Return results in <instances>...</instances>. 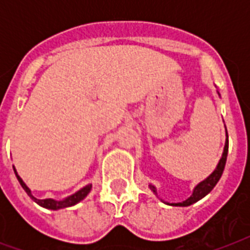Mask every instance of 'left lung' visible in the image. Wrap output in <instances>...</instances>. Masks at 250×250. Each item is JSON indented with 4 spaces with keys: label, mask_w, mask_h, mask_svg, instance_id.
<instances>
[{
    "label": "left lung",
    "mask_w": 250,
    "mask_h": 250,
    "mask_svg": "<svg viewBox=\"0 0 250 250\" xmlns=\"http://www.w3.org/2000/svg\"><path fill=\"white\" fill-rule=\"evenodd\" d=\"M219 94V93H218ZM227 153H229V133H227V129H226V144H225V149H223V154H222V158L218 162L217 167H215V170L211 172V174L205 179V180H202L201 183H198L197 186L194 187L193 192L190 194V197H188L186 201L183 202H174V204H168V202H165L167 205L171 206H189L194 202H197L198 200H201L204 198L208 193L211 192L215 184L219 182V179H221L222 174H223V170H225L226 166V161H227ZM149 188L153 190V193L157 194V189L156 187L152 186V184H149ZM162 201V200H161Z\"/></svg>",
    "instance_id": "8db88e82"
}]
</instances>
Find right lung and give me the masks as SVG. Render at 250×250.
Wrapping results in <instances>:
<instances>
[{"instance_id":"obj_1","label":"right lung","mask_w":250,"mask_h":250,"mask_svg":"<svg viewBox=\"0 0 250 250\" xmlns=\"http://www.w3.org/2000/svg\"><path fill=\"white\" fill-rule=\"evenodd\" d=\"M14 168V172H15V175H17V179L18 182L21 183V188L27 192V194H28L29 197L32 198L33 201L36 202V204H39L40 206H42V208H45V209H50V210H58V209H63V208H68V206H74L76 205L78 202H80L82 200H84V198L86 197V194L89 193L90 189H92V184H88V186H85L84 188H82L80 190H78L76 193L71 194V196H68V197H66L64 200H53V198H45V200H39V198H36L35 196H33L32 193H31V189H29L28 187L25 186V183L21 180V178L18 175L17 170H15V167L13 166Z\"/></svg>"}]
</instances>
